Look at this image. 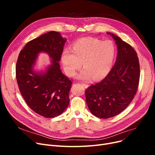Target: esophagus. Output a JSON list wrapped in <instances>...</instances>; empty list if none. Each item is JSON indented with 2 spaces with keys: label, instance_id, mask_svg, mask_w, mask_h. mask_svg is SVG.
Instances as JSON below:
<instances>
[{
  "label": "esophagus",
  "instance_id": "34e87169",
  "mask_svg": "<svg viewBox=\"0 0 155 155\" xmlns=\"http://www.w3.org/2000/svg\"><path fill=\"white\" fill-rule=\"evenodd\" d=\"M82 85L84 87H85V88H87V87H88V85L87 84H83V83H82Z\"/></svg>",
  "mask_w": 155,
  "mask_h": 155
}]
</instances>
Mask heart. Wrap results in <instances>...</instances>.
I'll list each match as a JSON object with an SVG mask.
<instances>
[{"instance_id": "b5f03b06", "label": "heart", "mask_w": 155, "mask_h": 155, "mask_svg": "<svg viewBox=\"0 0 155 155\" xmlns=\"http://www.w3.org/2000/svg\"><path fill=\"white\" fill-rule=\"evenodd\" d=\"M116 55V47L110 40L97 38L80 39L71 50L66 48L61 54V63L68 77L75 74L82 63L85 68L77 78L82 80H99L109 73Z\"/></svg>"}]
</instances>
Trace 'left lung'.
I'll list each match as a JSON object with an SVG mask.
<instances>
[{
	"mask_svg": "<svg viewBox=\"0 0 155 155\" xmlns=\"http://www.w3.org/2000/svg\"><path fill=\"white\" fill-rule=\"evenodd\" d=\"M107 33L117 45L115 64L105 78L85 91L89 110L102 119L116 116L127 108L137 92L140 76L139 60L133 48L119 36Z\"/></svg>",
	"mask_w": 155,
	"mask_h": 155,
	"instance_id": "obj_1",
	"label": "left lung"
}]
</instances>
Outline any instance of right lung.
Masks as SVG:
<instances>
[{"label": "right lung", "mask_w": 155, "mask_h": 155, "mask_svg": "<svg viewBox=\"0 0 155 155\" xmlns=\"http://www.w3.org/2000/svg\"><path fill=\"white\" fill-rule=\"evenodd\" d=\"M67 39L50 31L31 40L21 51L16 63V79L28 106L45 117L60 116L68 107L71 82L62 73L59 62ZM40 52L51 57L45 70L34 69Z\"/></svg>", "instance_id": "right-lung-1"}]
</instances>
